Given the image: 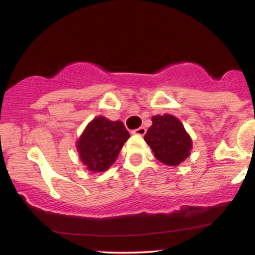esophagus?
Masks as SVG:
<instances>
[{"label":"esophagus","mask_w":255,"mask_h":255,"mask_svg":"<svg viewBox=\"0 0 255 255\" xmlns=\"http://www.w3.org/2000/svg\"><path fill=\"white\" fill-rule=\"evenodd\" d=\"M131 133L136 134V135H145L146 128L145 127H139V128H136V129H134L133 131H131Z\"/></svg>","instance_id":"1"}]
</instances>
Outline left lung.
Instances as JSON below:
<instances>
[{"mask_svg":"<svg viewBox=\"0 0 255 255\" xmlns=\"http://www.w3.org/2000/svg\"><path fill=\"white\" fill-rule=\"evenodd\" d=\"M145 141L160 163L176 166L182 163L192 150V139L180 120L175 116L156 115L145 134Z\"/></svg>","mask_w":255,"mask_h":255,"instance_id":"left-lung-1","label":"left lung"}]
</instances>
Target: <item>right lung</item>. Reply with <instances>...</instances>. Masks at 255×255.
Wrapping results in <instances>:
<instances>
[{
  "label": "right lung",
  "mask_w": 255,
  "mask_h": 255,
  "mask_svg": "<svg viewBox=\"0 0 255 255\" xmlns=\"http://www.w3.org/2000/svg\"><path fill=\"white\" fill-rule=\"evenodd\" d=\"M129 136L121 121H110L98 116L87 125L79 137V157L90 171L108 170L115 163L122 146Z\"/></svg>",
  "instance_id": "1"
}]
</instances>
